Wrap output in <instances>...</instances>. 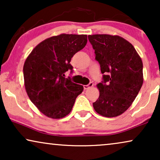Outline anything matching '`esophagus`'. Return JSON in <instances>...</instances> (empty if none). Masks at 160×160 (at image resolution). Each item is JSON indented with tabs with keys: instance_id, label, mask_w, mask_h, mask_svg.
Returning <instances> with one entry per match:
<instances>
[{
	"instance_id": "obj_1",
	"label": "esophagus",
	"mask_w": 160,
	"mask_h": 160,
	"mask_svg": "<svg viewBox=\"0 0 160 160\" xmlns=\"http://www.w3.org/2000/svg\"><path fill=\"white\" fill-rule=\"evenodd\" d=\"M93 87V83L92 82H90L89 84L84 85V89H87L90 88V87Z\"/></svg>"
}]
</instances>
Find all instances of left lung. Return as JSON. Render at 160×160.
Masks as SVG:
<instances>
[{
  "instance_id": "left-lung-1",
  "label": "left lung",
  "mask_w": 160,
  "mask_h": 160,
  "mask_svg": "<svg viewBox=\"0 0 160 160\" xmlns=\"http://www.w3.org/2000/svg\"><path fill=\"white\" fill-rule=\"evenodd\" d=\"M102 75L93 108L100 115L116 117L129 108L143 82V62L131 43L119 36H88Z\"/></svg>"
}]
</instances>
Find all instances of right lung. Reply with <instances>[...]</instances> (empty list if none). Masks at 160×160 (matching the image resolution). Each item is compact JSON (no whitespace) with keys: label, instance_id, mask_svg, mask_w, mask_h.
<instances>
[{"label":"right lung","instance_id":"add662e5","mask_svg":"<svg viewBox=\"0 0 160 160\" xmlns=\"http://www.w3.org/2000/svg\"><path fill=\"white\" fill-rule=\"evenodd\" d=\"M87 35L60 34L38 43L26 59L24 81L31 102L41 113L60 119L71 112L84 87L65 78L71 58L87 44Z\"/></svg>","mask_w":160,"mask_h":160}]
</instances>
